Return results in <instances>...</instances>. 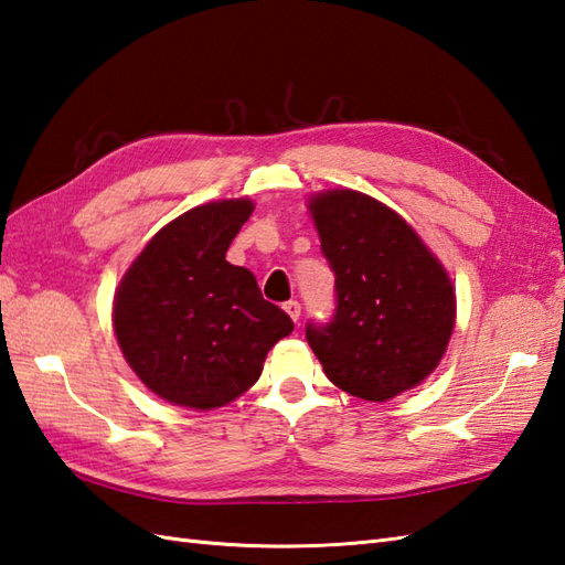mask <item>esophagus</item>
Returning <instances> with one entry per match:
<instances>
[{
    "mask_svg": "<svg viewBox=\"0 0 565 565\" xmlns=\"http://www.w3.org/2000/svg\"><path fill=\"white\" fill-rule=\"evenodd\" d=\"M285 311H287V316H290L292 321H299V316H301V307H299V301H297V299L285 301Z\"/></svg>",
    "mask_w": 565,
    "mask_h": 565,
    "instance_id": "obj_1",
    "label": "esophagus"
}]
</instances>
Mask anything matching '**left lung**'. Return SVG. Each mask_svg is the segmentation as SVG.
<instances>
[{
	"label": "left lung",
	"mask_w": 565,
	"mask_h": 565,
	"mask_svg": "<svg viewBox=\"0 0 565 565\" xmlns=\"http://www.w3.org/2000/svg\"><path fill=\"white\" fill-rule=\"evenodd\" d=\"M309 211L335 273L333 319L307 323L326 376L371 403L415 388L456 326L448 273L401 215L360 191H323Z\"/></svg>",
	"instance_id": "obj_1"
}]
</instances>
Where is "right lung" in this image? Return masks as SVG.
I'll return each instance as SVG.
<instances>
[{
  "mask_svg": "<svg viewBox=\"0 0 565 565\" xmlns=\"http://www.w3.org/2000/svg\"><path fill=\"white\" fill-rule=\"evenodd\" d=\"M249 199L213 201L174 217L124 275L115 333L124 360L162 401L213 409L249 391L292 319L225 260L249 220Z\"/></svg>",
  "mask_w": 565,
  "mask_h": 565,
  "instance_id": "obj_1",
  "label": "right lung"
}]
</instances>
